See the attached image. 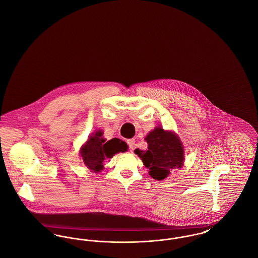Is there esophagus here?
<instances>
[{
  "label": "esophagus",
  "mask_w": 258,
  "mask_h": 258,
  "mask_svg": "<svg viewBox=\"0 0 258 258\" xmlns=\"http://www.w3.org/2000/svg\"><path fill=\"white\" fill-rule=\"evenodd\" d=\"M127 145L131 151H134L135 149V139H128L127 140Z\"/></svg>",
  "instance_id": "obj_1"
}]
</instances>
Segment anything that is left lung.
I'll return each instance as SVG.
<instances>
[{"label":"left lung","instance_id":"1","mask_svg":"<svg viewBox=\"0 0 258 258\" xmlns=\"http://www.w3.org/2000/svg\"><path fill=\"white\" fill-rule=\"evenodd\" d=\"M147 151L135 150V154L150 169L149 174L154 179H165L172 169L180 168L184 161V150L180 139L170 132L156 127L146 137Z\"/></svg>","mask_w":258,"mask_h":258}]
</instances>
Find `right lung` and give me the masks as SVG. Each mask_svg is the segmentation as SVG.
<instances>
[{
	"instance_id": "right-lung-1",
	"label": "right lung",
	"mask_w": 258,
	"mask_h": 258,
	"mask_svg": "<svg viewBox=\"0 0 258 258\" xmlns=\"http://www.w3.org/2000/svg\"><path fill=\"white\" fill-rule=\"evenodd\" d=\"M102 133L97 132L90 136L86 144L81 149V157L87 167L93 171H100L104 160L111 159L119 152H125L127 145L119 138L106 141L101 137Z\"/></svg>"
}]
</instances>
